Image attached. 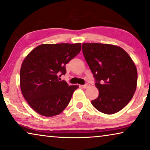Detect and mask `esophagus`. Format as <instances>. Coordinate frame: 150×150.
<instances>
[{"label": "esophagus", "mask_w": 150, "mask_h": 150, "mask_svg": "<svg viewBox=\"0 0 150 150\" xmlns=\"http://www.w3.org/2000/svg\"><path fill=\"white\" fill-rule=\"evenodd\" d=\"M88 86H89V84H84V85H81V87L83 88H88Z\"/></svg>", "instance_id": "1"}]
</instances>
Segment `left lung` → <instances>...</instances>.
<instances>
[{"instance_id": "1", "label": "left lung", "mask_w": 150, "mask_h": 150, "mask_svg": "<svg viewBox=\"0 0 150 150\" xmlns=\"http://www.w3.org/2000/svg\"><path fill=\"white\" fill-rule=\"evenodd\" d=\"M82 52L99 91L92 105L105 114L120 111L137 88V70L131 57L121 47L110 44L83 43Z\"/></svg>"}]
</instances>
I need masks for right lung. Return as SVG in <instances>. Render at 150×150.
<instances>
[{
	"label": "right lung",
	"mask_w": 150,
	"mask_h": 150,
	"mask_svg": "<svg viewBox=\"0 0 150 150\" xmlns=\"http://www.w3.org/2000/svg\"><path fill=\"white\" fill-rule=\"evenodd\" d=\"M80 50L81 43L42 44L23 59L19 73L21 93L30 107L41 116H57L70 103L79 86H69L64 80L59 81L58 76L66 74L65 66Z\"/></svg>",
	"instance_id": "1"
}]
</instances>
